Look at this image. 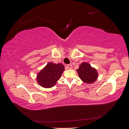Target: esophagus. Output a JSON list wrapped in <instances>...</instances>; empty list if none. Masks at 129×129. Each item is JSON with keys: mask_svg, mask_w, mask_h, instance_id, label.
<instances>
[{"mask_svg": "<svg viewBox=\"0 0 129 129\" xmlns=\"http://www.w3.org/2000/svg\"><path fill=\"white\" fill-rule=\"evenodd\" d=\"M67 68H68V69H72V68H73L72 64H68V65L67 66Z\"/></svg>", "mask_w": 129, "mask_h": 129, "instance_id": "34e87169", "label": "esophagus"}]
</instances>
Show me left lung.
I'll return each mask as SVG.
<instances>
[{
  "label": "left lung",
  "mask_w": 129,
  "mask_h": 129,
  "mask_svg": "<svg viewBox=\"0 0 129 129\" xmlns=\"http://www.w3.org/2000/svg\"><path fill=\"white\" fill-rule=\"evenodd\" d=\"M76 71L80 79L87 84L94 83L99 77L96 69L91 67L88 62H82Z\"/></svg>",
  "instance_id": "left-lung-1"
}]
</instances>
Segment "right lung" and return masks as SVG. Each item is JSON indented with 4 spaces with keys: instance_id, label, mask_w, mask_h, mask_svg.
I'll list each match as a JSON object with an SVG mask.
<instances>
[{
    "instance_id": "obj_1",
    "label": "right lung",
    "mask_w": 129,
    "mask_h": 129,
    "mask_svg": "<svg viewBox=\"0 0 129 129\" xmlns=\"http://www.w3.org/2000/svg\"><path fill=\"white\" fill-rule=\"evenodd\" d=\"M64 71V66L63 64L49 62L38 73L37 82L45 88H52L56 84Z\"/></svg>"
}]
</instances>
